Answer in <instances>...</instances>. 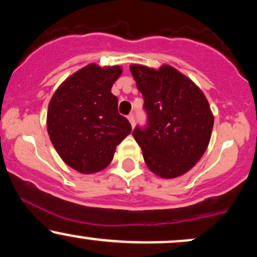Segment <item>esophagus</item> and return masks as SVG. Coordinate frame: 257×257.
Masks as SVG:
<instances>
[{"instance_id": "obj_1", "label": "esophagus", "mask_w": 257, "mask_h": 257, "mask_svg": "<svg viewBox=\"0 0 257 257\" xmlns=\"http://www.w3.org/2000/svg\"><path fill=\"white\" fill-rule=\"evenodd\" d=\"M128 120H129V122H131V124H132L133 128H134V125H135V118H134V114H133V113L129 114V116H128Z\"/></svg>"}]
</instances>
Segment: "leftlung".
<instances>
[{
    "label": "left lung",
    "mask_w": 257,
    "mask_h": 257,
    "mask_svg": "<svg viewBox=\"0 0 257 257\" xmlns=\"http://www.w3.org/2000/svg\"><path fill=\"white\" fill-rule=\"evenodd\" d=\"M147 112L146 128L133 132L147 168L175 179L196 166L209 145L214 114L204 93L170 65L159 69L131 65Z\"/></svg>",
    "instance_id": "obj_1"
}]
</instances>
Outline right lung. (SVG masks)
I'll use <instances>...</instances> for the list:
<instances>
[{"mask_svg":"<svg viewBox=\"0 0 257 257\" xmlns=\"http://www.w3.org/2000/svg\"><path fill=\"white\" fill-rule=\"evenodd\" d=\"M122 67L89 64L67 77L53 94L47 131L61 159L82 174L105 169L116 147L132 132L111 93Z\"/></svg>","mask_w":257,"mask_h":257,"instance_id":"right-lung-1","label":"right lung"}]
</instances>
